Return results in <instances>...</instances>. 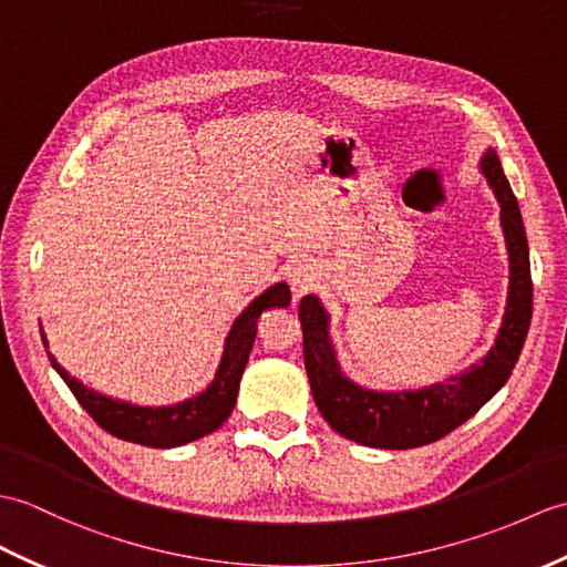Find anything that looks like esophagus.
I'll use <instances>...</instances> for the list:
<instances>
[{
    "mask_svg": "<svg viewBox=\"0 0 567 567\" xmlns=\"http://www.w3.org/2000/svg\"><path fill=\"white\" fill-rule=\"evenodd\" d=\"M289 282H292V289H295L297 295H307L309 289L313 287V282H316L313 268L307 266V262H297V266L292 268V272H289Z\"/></svg>",
    "mask_w": 567,
    "mask_h": 567,
    "instance_id": "obj_1",
    "label": "esophagus"
}]
</instances>
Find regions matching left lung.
I'll return each instance as SVG.
<instances>
[{
  "label": "left lung",
  "instance_id": "obj_1",
  "mask_svg": "<svg viewBox=\"0 0 567 567\" xmlns=\"http://www.w3.org/2000/svg\"><path fill=\"white\" fill-rule=\"evenodd\" d=\"M481 168L497 195L509 251V297L503 328L481 364H473L468 372L423 391H367L340 374L328 340V316L319 299L305 297L299 301L305 367L313 401L326 423L352 442L377 450H413L437 442L476 415L515 370L534 309L529 244H526L517 197L493 150L485 152Z\"/></svg>",
  "mask_w": 567,
  "mask_h": 567
}]
</instances>
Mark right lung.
<instances>
[{
  "instance_id": "right-lung-1",
  "label": "right lung",
  "mask_w": 567,
  "mask_h": 567,
  "mask_svg": "<svg viewBox=\"0 0 567 567\" xmlns=\"http://www.w3.org/2000/svg\"><path fill=\"white\" fill-rule=\"evenodd\" d=\"M289 287L285 282L272 285L258 299L246 307V311L234 321L227 346L219 362V370L200 396L183 401L166 408H140L125 401H113L109 396L86 389L62 370L58 360L50 358V364L55 367L58 374L70 386L79 405L96 420V425L103 427L117 440L135 442L152 450H168V446H181L205 437L224 425L236 405V393H239V381L246 370L248 354H251L256 340V321L258 316L272 307H289ZM45 343V338H43Z\"/></svg>"
}]
</instances>
